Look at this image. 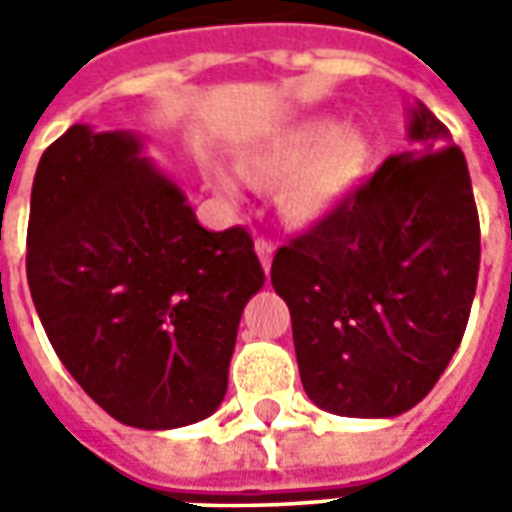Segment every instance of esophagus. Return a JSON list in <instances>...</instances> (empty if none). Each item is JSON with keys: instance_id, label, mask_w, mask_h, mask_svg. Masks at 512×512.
Segmentation results:
<instances>
[{"instance_id": "obj_1", "label": "esophagus", "mask_w": 512, "mask_h": 512, "mask_svg": "<svg viewBox=\"0 0 512 512\" xmlns=\"http://www.w3.org/2000/svg\"><path fill=\"white\" fill-rule=\"evenodd\" d=\"M255 252H257V257H260V263H263V271L268 274L271 260H274V244H271V241H266V238H257Z\"/></svg>"}]
</instances>
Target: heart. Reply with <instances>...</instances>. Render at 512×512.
<instances>
[{
	"mask_svg": "<svg viewBox=\"0 0 512 512\" xmlns=\"http://www.w3.org/2000/svg\"><path fill=\"white\" fill-rule=\"evenodd\" d=\"M373 158L376 145L365 126L340 123L334 115H307L246 147L241 167L263 186L277 183L274 202L285 222L310 227L362 189ZM213 186L227 200L241 197V183L230 169H213Z\"/></svg>",
	"mask_w": 512,
	"mask_h": 512,
	"instance_id": "heart-1",
	"label": "heart"
}]
</instances>
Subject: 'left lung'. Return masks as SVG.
Returning a JSON list of instances; mask_svg holds the SVG:
<instances>
[{"label": "left lung", "instance_id": "8db88e82", "mask_svg": "<svg viewBox=\"0 0 512 512\" xmlns=\"http://www.w3.org/2000/svg\"><path fill=\"white\" fill-rule=\"evenodd\" d=\"M406 134V153L386 158L271 266L304 392L337 417L386 419L417 406L472 310L480 222L466 158L422 101L408 106Z\"/></svg>", "mask_w": 512, "mask_h": 512}]
</instances>
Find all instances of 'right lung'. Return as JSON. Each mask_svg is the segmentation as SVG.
<instances>
[{"instance_id":"add662e5","label":"right lung","mask_w":512,"mask_h":512,"mask_svg":"<svg viewBox=\"0 0 512 512\" xmlns=\"http://www.w3.org/2000/svg\"><path fill=\"white\" fill-rule=\"evenodd\" d=\"M27 279L76 384L123 425L172 430L222 406L241 312L266 274L244 227L197 222L145 136L76 123L40 156Z\"/></svg>"}]
</instances>
